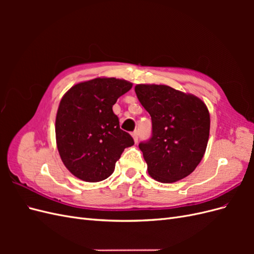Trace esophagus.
I'll return each instance as SVG.
<instances>
[{
    "instance_id": "obj_1",
    "label": "esophagus",
    "mask_w": 254,
    "mask_h": 254,
    "mask_svg": "<svg viewBox=\"0 0 254 254\" xmlns=\"http://www.w3.org/2000/svg\"><path fill=\"white\" fill-rule=\"evenodd\" d=\"M131 134H132V137H133L134 142L136 143L137 140H139V131H137V130H135V131H133Z\"/></svg>"
}]
</instances>
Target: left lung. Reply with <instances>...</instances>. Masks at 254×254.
<instances>
[{
	"label": "left lung",
	"mask_w": 254,
	"mask_h": 254,
	"mask_svg": "<svg viewBox=\"0 0 254 254\" xmlns=\"http://www.w3.org/2000/svg\"><path fill=\"white\" fill-rule=\"evenodd\" d=\"M134 91L151 117V135L139 144L149 175L163 183L186 178L200 163L209 140L205 104L163 84H137Z\"/></svg>",
	"instance_id": "obj_1"
}]
</instances>
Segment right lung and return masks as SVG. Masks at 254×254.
Returning a JSON list of instances; mask_svg holds the SVG:
<instances>
[{
    "mask_svg": "<svg viewBox=\"0 0 254 254\" xmlns=\"http://www.w3.org/2000/svg\"><path fill=\"white\" fill-rule=\"evenodd\" d=\"M132 83L95 78L75 84L63 97L56 117V140L65 167L77 178L98 182L108 178L115 162L134 141L120 128L112 107Z\"/></svg>",
    "mask_w": 254,
    "mask_h": 254,
    "instance_id": "right-lung-1",
    "label": "right lung"
}]
</instances>
